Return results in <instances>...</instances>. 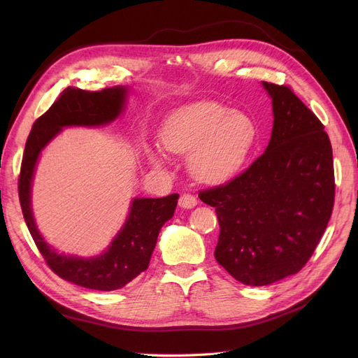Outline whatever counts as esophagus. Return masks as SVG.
<instances>
[{"label": "esophagus", "mask_w": 358, "mask_h": 358, "mask_svg": "<svg viewBox=\"0 0 358 358\" xmlns=\"http://www.w3.org/2000/svg\"><path fill=\"white\" fill-rule=\"evenodd\" d=\"M178 206L182 209H193L197 206V199L193 194H182L178 200Z\"/></svg>", "instance_id": "1"}]
</instances>
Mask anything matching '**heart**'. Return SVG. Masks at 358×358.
<instances>
[{
    "instance_id": "obj_1",
    "label": "heart",
    "mask_w": 358,
    "mask_h": 358,
    "mask_svg": "<svg viewBox=\"0 0 358 358\" xmlns=\"http://www.w3.org/2000/svg\"><path fill=\"white\" fill-rule=\"evenodd\" d=\"M159 141L168 152L190 154L189 166L197 180L220 184L245 164L257 141V124L247 113L201 100L174 110L161 127ZM146 155L150 164H165L158 149L146 148Z\"/></svg>"
}]
</instances>
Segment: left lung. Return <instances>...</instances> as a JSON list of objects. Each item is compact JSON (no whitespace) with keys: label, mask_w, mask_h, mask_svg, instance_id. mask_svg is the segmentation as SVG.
Returning a JSON list of instances; mask_svg holds the SVG:
<instances>
[{"label":"left lung","mask_w":358,"mask_h":358,"mask_svg":"<svg viewBox=\"0 0 358 358\" xmlns=\"http://www.w3.org/2000/svg\"><path fill=\"white\" fill-rule=\"evenodd\" d=\"M262 87L274 117L266 152L228 184L199 194L216 209V261L247 286L302 270L327 229L335 194L324 124L289 87Z\"/></svg>","instance_id":"8db88e82"}]
</instances>
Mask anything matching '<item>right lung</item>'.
Instances as JSON below:
<instances>
[{
  "label": "right lung",
  "instance_id": "1",
  "mask_svg": "<svg viewBox=\"0 0 358 358\" xmlns=\"http://www.w3.org/2000/svg\"><path fill=\"white\" fill-rule=\"evenodd\" d=\"M129 87L101 91L66 88L43 116L37 119L26 142L18 178V197L27 228L48 266L71 283L101 292L117 290L149 266L161 228L174 216L178 194L159 199L135 197L126 222L110 245L96 257L59 254L37 229L31 209V184L42 150L64 127H99L115 122L124 110Z\"/></svg>",
  "mask_w": 358,
  "mask_h": 358
}]
</instances>
